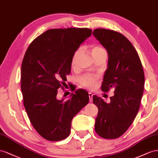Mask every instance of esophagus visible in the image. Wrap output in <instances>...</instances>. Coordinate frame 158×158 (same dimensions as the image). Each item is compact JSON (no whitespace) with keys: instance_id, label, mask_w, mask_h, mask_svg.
<instances>
[{"instance_id":"esophagus-1","label":"esophagus","mask_w":158,"mask_h":158,"mask_svg":"<svg viewBox=\"0 0 158 158\" xmlns=\"http://www.w3.org/2000/svg\"><path fill=\"white\" fill-rule=\"evenodd\" d=\"M93 94L91 93H89V97L90 102L93 101Z\"/></svg>"}]
</instances>
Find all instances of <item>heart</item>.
Segmentation results:
<instances>
[{"label":"heart","mask_w":158,"mask_h":158,"mask_svg":"<svg viewBox=\"0 0 158 158\" xmlns=\"http://www.w3.org/2000/svg\"><path fill=\"white\" fill-rule=\"evenodd\" d=\"M105 50L104 49L101 48L99 46H97V45H94L91 48V52L93 56H95L96 54L100 53L101 52ZM80 53L79 49L77 51H76L74 53V55L72 57L71 60V66L74 67L76 64L77 60V57L79 54ZM98 79V77L97 75H85L79 79V83L83 87L87 88L89 89H93L94 87H96L97 80Z\"/></svg>","instance_id":"heart-1"}]
</instances>
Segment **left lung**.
<instances>
[{
    "label": "left lung",
    "instance_id": "obj_1",
    "mask_svg": "<svg viewBox=\"0 0 158 158\" xmlns=\"http://www.w3.org/2000/svg\"><path fill=\"white\" fill-rule=\"evenodd\" d=\"M93 34L109 55L101 89L106 93L114 89L110 103L93 96L98 109L94 129L101 138L115 139L127 132L137 115L144 89V73L138 52L124 35L105 28L94 30Z\"/></svg>",
    "mask_w": 158,
    "mask_h": 158
}]
</instances>
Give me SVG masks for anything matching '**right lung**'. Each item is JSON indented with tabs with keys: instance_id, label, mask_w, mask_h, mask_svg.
<instances>
[{
	"instance_id": "1",
	"label": "right lung",
	"mask_w": 158,
	"mask_h": 158,
	"mask_svg": "<svg viewBox=\"0 0 158 158\" xmlns=\"http://www.w3.org/2000/svg\"><path fill=\"white\" fill-rule=\"evenodd\" d=\"M91 32L88 28L48 30L34 39L25 53L21 67L24 106L33 127L49 141L68 137L72 119L89 101L83 89L65 101L57 94L71 73L75 52Z\"/></svg>"
}]
</instances>
